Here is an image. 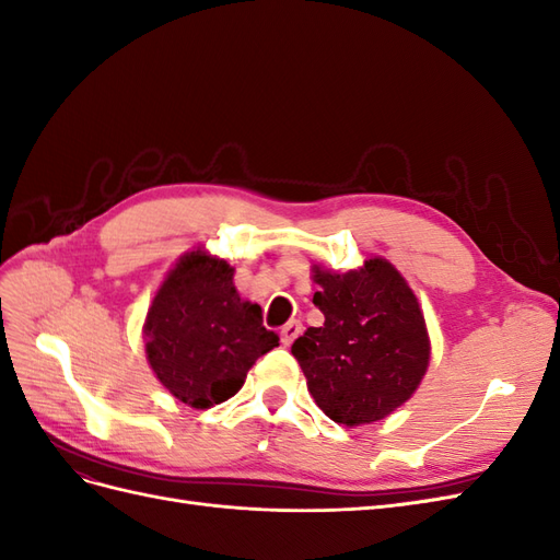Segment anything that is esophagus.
I'll use <instances>...</instances> for the list:
<instances>
[{"label": "esophagus", "mask_w": 560, "mask_h": 560, "mask_svg": "<svg viewBox=\"0 0 560 560\" xmlns=\"http://www.w3.org/2000/svg\"><path fill=\"white\" fill-rule=\"evenodd\" d=\"M301 331H303V325L299 319H292V322H287V325L282 327V331H280V341H282V346L287 348V346H292L296 338L301 336Z\"/></svg>", "instance_id": "1"}]
</instances>
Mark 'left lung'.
Listing matches in <instances>:
<instances>
[{
    "label": "left lung",
    "mask_w": 560,
    "mask_h": 560,
    "mask_svg": "<svg viewBox=\"0 0 560 560\" xmlns=\"http://www.w3.org/2000/svg\"><path fill=\"white\" fill-rule=\"evenodd\" d=\"M313 303L325 325L299 336L296 358L308 393L338 425H371L409 401L425 378L432 343L411 284L383 257L336 273L311 266Z\"/></svg>",
    "instance_id": "obj_1"
}]
</instances>
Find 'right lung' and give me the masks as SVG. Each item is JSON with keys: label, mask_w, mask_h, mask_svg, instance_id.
<instances>
[{"label": "right lung", "mask_w": 560, "mask_h": 560, "mask_svg": "<svg viewBox=\"0 0 560 560\" xmlns=\"http://www.w3.org/2000/svg\"><path fill=\"white\" fill-rule=\"evenodd\" d=\"M235 268L202 247L167 270L147 311V362L159 383L191 409H210L243 387L247 371L278 346L261 306L241 299Z\"/></svg>", "instance_id": "obj_1"}]
</instances>
